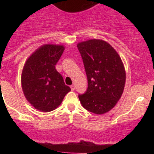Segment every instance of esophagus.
Returning <instances> with one entry per match:
<instances>
[{
	"instance_id": "1",
	"label": "esophagus",
	"mask_w": 154,
	"mask_h": 154,
	"mask_svg": "<svg viewBox=\"0 0 154 154\" xmlns=\"http://www.w3.org/2000/svg\"><path fill=\"white\" fill-rule=\"evenodd\" d=\"M70 88H71V89H72V90H75V85H71L70 86Z\"/></svg>"
}]
</instances>
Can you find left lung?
<instances>
[{
    "label": "left lung",
    "instance_id": "8db88e82",
    "mask_svg": "<svg viewBox=\"0 0 154 154\" xmlns=\"http://www.w3.org/2000/svg\"><path fill=\"white\" fill-rule=\"evenodd\" d=\"M83 61L88 88L79 95L82 106L95 114L112 109L120 99L126 82V72L120 57L103 40L91 39L77 45Z\"/></svg>",
    "mask_w": 154,
    "mask_h": 154
}]
</instances>
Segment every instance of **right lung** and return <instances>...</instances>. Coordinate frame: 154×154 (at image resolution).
Returning <instances> with one entry per match:
<instances>
[{"instance_id":"1","label":"right lung","mask_w":154,"mask_h":154,"mask_svg":"<svg viewBox=\"0 0 154 154\" xmlns=\"http://www.w3.org/2000/svg\"><path fill=\"white\" fill-rule=\"evenodd\" d=\"M64 50L63 45H42L27 59L23 68L21 86L24 96L41 112L55 109L71 91L55 69Z\"/></svg>"}]
</instances>
